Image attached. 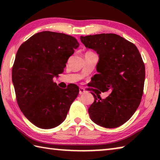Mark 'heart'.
Segmentation results:
<instances>
[{
    "label": "heart",
    "instance_id": "heart-1",
    "mask_svg": "<svg viewBox=\"0 0 160 160\" xmlns=\"http://www.w3.org/2000/svg\"><path fill=\"white\" fill-rule=\"evenodd\" d=\"M84 64H85L87 67H90V68H92L94 66V62L91 60L88 54L85 56V59H84Z\"/></svg>",
    "mask_w": 160,
    "mask_h": 160
}]
</instances>
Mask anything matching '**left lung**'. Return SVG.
I'll use <instances>...</instances> for the list:
<instances>
[{
    "instance_id": "8db88e82",
    "label": "left lung",
    "mask_w": 160,
    "mask_h": 160,
    "mask_svg": "<svg viewBox=\"0 0 160 160\" xmlns=\"http://www.w3.org/2000/svg\"><path fill=\"white\" fill-rule=\"evenodd\" d=\"M79 44L73 37L44 31L22 44L12 67V80L18 106L34 126L50 129L65 121L76 98L71 88L53 82L63 73Z\"/></svg>"
}]
</instances>
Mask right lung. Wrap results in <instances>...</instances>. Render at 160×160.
I'll list each match as a JSON object with an SVG mask.
<instances>
[{
    "label": "right lung",
    "mask_w": 160,
    "mask_h": 160,
    "mask_svg": "<svg viewBox=\"0 0 160 160\" xmlns=\"http://www.w3.org/2000/svg\"><path fill=\"white\" fill-rule=\"evenodd\" d=\"M81 42L99 55L97 71L102 92L107 97H94L88 109L91 120L104 128L123 125L139 107L143 94L145 65L137 47L116 34L80 37Z\"/></svg>",
    "instance_id": "right-lung-1"
}]
</instances>
